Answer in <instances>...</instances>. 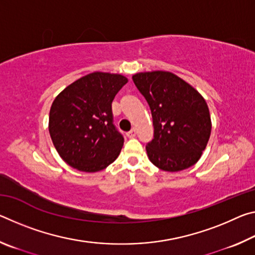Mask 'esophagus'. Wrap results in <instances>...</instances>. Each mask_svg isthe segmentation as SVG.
I'll return each instance as SVG.
<instances>
[{"label":"esophagus","mask_w":255,"mask_h":255,"mask_svg":"<svg viewBox=\"0 0 255 255\" xmlns=\"http://www.w3.org/2000/svg\"><path fill=\"white\" fill-rule=\"evenodd\" d=\"M126 135H127L128 138H133V137L136 136V129L132 128L131 130H129V131L126 133Z\"/></svg>","instance_id":"34e87169"}]
</instances>
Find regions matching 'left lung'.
<instances>
[{
	"mask_svg": "<svg viewBox=\"0 0 255 255\" xmlns=\"http://www.w3.org/2000/svg\"><path fill=\"white\" fill-rule=\"evenodd\" d=\"M132 81L152 112L154 136L146 144L149 161L167 172L182 171L196 164L211 131L205 99L170 72L138 73Z\"/></svg>",
	"mask_w": 255,
	"mask_h": 255,
	"instance_id": "8db88e82",
	"label": "left lung"
}]
</instances>
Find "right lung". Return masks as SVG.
<instances>
[{
    "instance_id": "right-lung-1",
    "label": "right lung",
    "mask_w": 255,
    "mask_h": 255,
    "mask_svg": "<svg viewBox=\"0 0 255 255\" xmlns=\"http://www.w3.org/2000/svg\"><path fill=\"white\" fill-rule=\"evenodd\" d=\"M128 80L94 72L60 92L49 112V133L64 161L83 172H98L118 157L124 136L114 124L112 101Z\"/></svg>"
}]
</instances>
